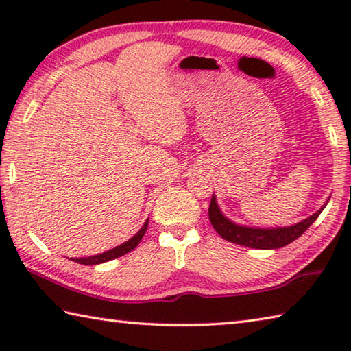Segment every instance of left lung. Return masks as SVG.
Wrapping results in <instances>:
<instances>
[{
	"mask_svg": "<svg viewBox=\"0 0 351 351\" xmlns=\"http://www.w3.org/2000/svg\"><path fill=\"white\" fill-rule=\"evenodd\" d=\"M328 203V201H326ZM326 203L320 209L313 213L311 217L305 218L304 221L297 223L288 228H272V229H261V228H247V226H240L229 218H226L221 210H219L217 197L212 195L210 206H209V219L221 239L240 246H247L252 249H278L289 245L294 240L305 232L310 226L316 221L317 217L322 213Z\"/></svg>",
	"mask_w": 351,
	"mask_h": 351,
	"instance_id": "obj_1",
	"label": "left lung"
}]
</instances>
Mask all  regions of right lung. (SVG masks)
<instances>
[{
  "label": "right lung",
  "mask_w": 351,
  "mask_h": 351,
  "mask_svg": "<svg viewBox=\"0 0 351 351\" xmlns=\"http://www.w3.org/2000/svg\"><path fill=\"white\" fill-rule=\"evenodd\" d=\"M148 228V219L144 223V226L139 229V232L136 234L134 237H132L128 241L122 243L121 246H116L110 249V251H106L104 254H97V255H93V257H85V258H71L75 263H80V265H99V263H105V261H110V260H114L117 257H122V255L128 254L130 251H133V249L139 245L142 237H144L145 230Z\"/></svg>",
  "instance_id": "1"
}]
</instances>
